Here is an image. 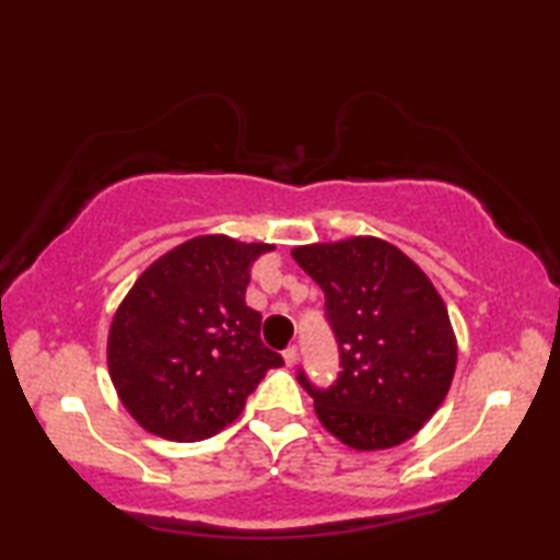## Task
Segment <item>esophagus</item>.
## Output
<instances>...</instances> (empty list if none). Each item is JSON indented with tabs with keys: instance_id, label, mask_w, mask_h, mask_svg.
Wrapping results in <instances>:
<instances>
[{
	"instance_id": "1",
	"label": "esophagus",
	"mask_w": 560,
	"mask_h": 560,
	"mask_svg": "<svg viewBox=\"0 0 560 560\" xmlns=\"http://www.w3.org/2000/svg\"><path fill=\"white\" fill-rule=\"evenodd\" d=\"M283 360H287V365H296L299 348H296V346H289L287 350H283Z\"/></svg>"
}]
</instances>
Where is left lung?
<instances>
[{
	"label": "left lung",
	"instance_id": "8db88e82",
	"mask_svg": "<svg viewBox=\"0 0 560 560\" xmlns=\"http://www.w3.org/2000/svg\"><path fill=\"white\" fill-rule=\"evenodd\" d=\"M326 296L340 373L299 383L324 428L353 450L395 447L438 412L457 365L447 306L417 264L375 236L291 252Z\"/></svg>",
	"mask_w": 560,
	"mask_h": 560
}]
</instances>
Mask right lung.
Masks as SVG:
<instances>
[{"mask_svg":"<svg viewBox=\"0 0 560 560\" xmlns=\"http://www.w3.org/2000/svg\"><path fill=\"white\" fill-rule=\"evenodd\" d=\"M271 244L197 236L143 271L113 318L108 371L126 410L173 442L214 438L269 368L261 314L246 306L252 264Z\"/></svg>","mask_w":560,"mask_h":560,"instance_id":"1","label":"right lung"}]
</instances>
